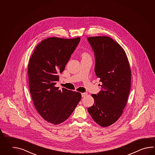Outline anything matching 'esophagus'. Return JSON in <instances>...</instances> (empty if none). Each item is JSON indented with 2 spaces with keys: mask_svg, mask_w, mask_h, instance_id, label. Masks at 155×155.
Instances as JSON below:
<instances>
[{
  "mask_svg": "<svg viewBox=\"0 0 155 155\" xmlns=\"http://www.w3.org/2000/svg\"><path fill=\"white\" fill-rule=\"evenodd\" d=\"M87 95V92H83V93H81V96H82V97H85Z\"/></svg>",
  "mask_w": 155,
  "mask_h": 155,
  "instance_id": "obj_1",
  "label": "esophagus"
}]
</instances>
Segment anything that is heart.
I'll use <instances>...</instances> for the list:
<instances>
[{"instance_id": "1", "label": "heart", "mask_w": 155, "mask_h": 155, "mask_svg": "<svg viewBox=\"0 0 155 155\" xmlns=\"http://www.w3.org/2000/svg\"><path fill=\"white\" fill-rule=\"evenodd\" d=\"M82 58H89V55L86 53H84L82 54Z\"/></svg>"}]
</instances>
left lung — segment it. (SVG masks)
I'll return each instance as SVG.
<instances>
[{
    "label": "left lung",
    "mask_w": 155,
    "mask_h": 155,
    "mask_svg": "<svg viewBox=\"0 0 155 155\" xmlns=\"http://www.w3.org/2000/svg\"><path fill=\"white\" fill-rule=\"evenodd\" d=\"M87 40L94 52L96 75L102 82L101 90L91 95L95 102L87 110L94 121L105 127L122 115L131 88V72L124 50L111 38Z\"/></svg>",
    "instance_id": "1"
}]
</instances>
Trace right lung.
<instances>
[{
  "label": "right lung",
  "instance_id": "right-lung-1",
  "mask_svg": "<svg viewBox=\"0 0 155 155\" xmlns=\"http://www.w3.org/2000/svg\"><path fill=\"white\" fill-rule=\"evenodd\" d=\"M80 38H49L35 48L28 64L30 94L38 112L45 120L58 125L69 118L81 95L55 85L63 73Z\"/></svg>",
  "mask_w": 155,
  "mask_h": 155
}]
</instances>
